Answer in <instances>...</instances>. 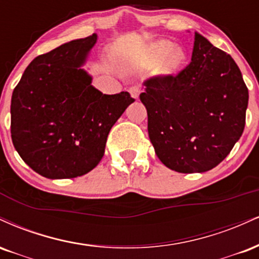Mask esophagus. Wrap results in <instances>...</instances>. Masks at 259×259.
<instances>
[{
  "mask_svg": "<svg viewBox=\"0 0 259 259\" xmlns=\"http://www.w3.org/2000/svg\"><path fill=\"white\" fill-rule=\"evenodd\" d=\"M139 92H141V90H139L138 86H133V87L130 88L131 96H132L135 99L139 98Z\"/></svg>",
  "mask_w": 259,
  "mask_h": 259,
  "instance_id": "obj_1",
  "label": "esophagus"
}]
</instances>
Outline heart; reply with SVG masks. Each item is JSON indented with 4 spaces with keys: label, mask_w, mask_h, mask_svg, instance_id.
<instances>
[{
    "label": "heart",
    "mask_w": 259,
    "mask_h": 259,
    "mask_svg": "<svg viewBox=\"0 0 259 259\" xmlns=\"http://www.w3.org/2000/svg\"><path fill=\"white\" fill-rule=\"evenodd\" d=\"M185 60V52L181 47L173 48V44L166 39L154 42L145 52L142 60L143 68H154L159 65V72L162 75H175L181 70Z\"/></svg>",
    "instance_id": "obj_1"
}]
</instances>
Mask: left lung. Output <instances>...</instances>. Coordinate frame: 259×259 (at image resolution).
I'll return each mask as SVG.
<instances>
[{"label":"left lung","mask_w":259,"mask_h":259,"mask_svg":"<svg viewBox=\"0 0 259 259\" xmlns=\"http://www.w3.org/2000/svg\"><path fill=\"white\" fill-rule=\"evenodd\" d=\"M148 132L166 167L206 172L232 151L245 128L248 90L229 54L195 32L191 62L177 75L144 81Z\"/></svg>","instance_id":"obj_1"}]
</instances>
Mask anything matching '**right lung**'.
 Listing matches in <instances>:
<instances>
[{"mask_svg": "<svg viewBox=\"0 0 259 259\" xmlns=\"http://www.w3.org/2000/svg\"><path fill=\"white\" fill-rule=\"evenodd\" d=\"M97 35L36 57L14 88L11 135L27 166L50 179L80 177L99 163L111 127L135 99L103 94L81 69Z\"/></svg>", "mask_w": 259, "mask_h": 259, "instance_id": "obj_1", "label": "right lung"}]
</instances>
